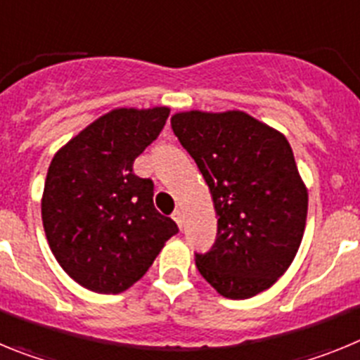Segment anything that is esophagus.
<instances>
[{
  "label": "esophagus",
  "mask_w": 360,
  "mask_h": 360,
  "mask_svg": "<svg viewBox=\"0 0 360 360\" xmlns=\"http://www.w3.org/2000/svg\"><path fill=\"white\" fill-rule=\"evenodd\" d=\"M173 219L178 224V227H180V229L184 227V212L180 211V209H176V211L173 212Z\"/></svg>",
  "instance_id": "1"
}]
</instances>
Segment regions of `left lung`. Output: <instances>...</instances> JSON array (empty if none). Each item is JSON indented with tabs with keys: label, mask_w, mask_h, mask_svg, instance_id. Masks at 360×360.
Here are the masks:
<instances>
[{
	"label": "left lung",
	"mask_w": 360,
	"mask_h": 360,
	"mask_svg": "<svg viewBox=\"0 0 360 360\" xmlns=\"http://www.w3.org/2000/svg\"><path fill=\"white\" fill-rule=\"evenodd\" d=\"M171 128L218 214L214 245L195 254L198 272L229 299L270 288L290 266L307 224V187L288 141L243 111L176 113Z\"/></svg>",
	"instance_id": "obj_1"
}]
</instances>
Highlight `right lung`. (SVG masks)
<instances>
[{"mask_svg": "<svg viewBox=\"0 0 360 360\" xmlns=\"http://www.w3.org/2000/svg\"><path fill=\"white\" fill-rule=\"evenodd\" d=\"M167 108H120L57 153L44 182L43 227L66 274L88 290L119 294L142 278L176 224L153 203L151 178L135 158L157 141Z\"/></svg>", "mask_w": 360, "mask_h": 360, "instance_id": "1", "label": "right lung"}]
</instances>
